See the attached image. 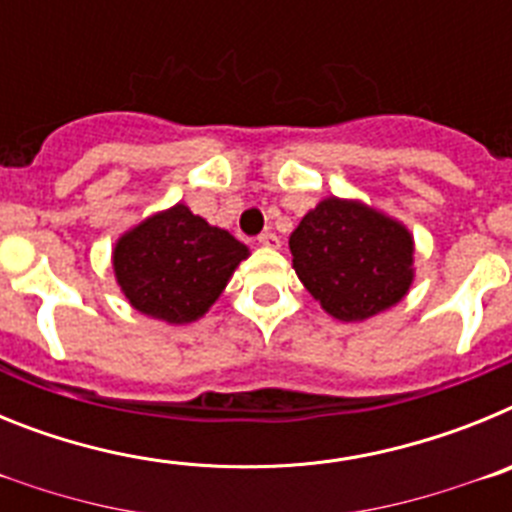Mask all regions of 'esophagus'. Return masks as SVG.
Masks as SVG:
<instances>
[{
  "label": "esophagus",
  "instance_id": "obj_1",
  "mask_svg": "<svg viewBox=\"0 0 512 512\" xmlns=\"http://www.w3.org/2000/svg\"><path fill=\"white\" fill-rule=\"evenodd\" d=\"M259 246L264 248H279V235L271 233V230H266V233L259 235Z\"/></svg>",
  "mask_w": 512,
  "mask_h": 512
}]
</instances>
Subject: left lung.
<instances>
[{
    "mask_svg": "<svg viewBox=\"0 0 512 512\" xmlns=\"http://www.w3.org/2000/svg\"><path fill=\"white\" fill-rule=\"evenodd\" d=\"M289 251L307 292L343 323L395 307L415 277L413 233L359 200L318 202L289 235Z\"/></svg>",
    "mask_w": 512,
    "mask_h": 512,
    "instance_id": "8db88e82",
    "label": "left lung"
}]
</instances>
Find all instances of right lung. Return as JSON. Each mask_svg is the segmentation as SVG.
<instances>
[{"instance_id":"right-lung-1","label":"right lung","mask_w":512,"mask_h":512,"mask_svg":"<svg viewBox=\"0 0 512 512\" xmlns=\"http://www.w3.org/2000/svg\"><path fill=\"white\" fill-rule=\"evenodd\" d=\"M248 248L187 205H174L117 238L112 269L122 295L148 318L184 325L223 295Z\"/></svg>"}]
</instances>
